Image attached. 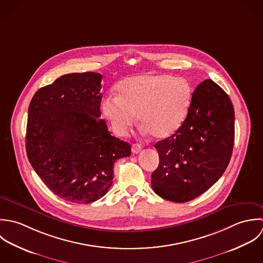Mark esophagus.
Masks as SVG:
<instances>
[{
	"mask_svg": "<svg viewBox=\"0 0 263 263\" xmlns=\"http://www.w3.org/2000/svg\"><path fill=\"white\" fill-rule=\"evenodd\" d=\"M141 149H142L141 145H139V144H137V143H134V144L132 145V153H133V154H135V155L139 154Z\"/></svg>",
	"mask_w": 263,
	"mask_h": 263,
	"instance_id": "obj_1",
	"label": "esophagus"
}]
</instances>
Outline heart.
Wrapping results in <instances>:
<instances>
[{
	"instance_id": "1",
	"label": "heart",
	"mask_w": 263,
	"mask_h": 263,
	"mask_svg": "<svg viewBox=\"0 0 263 263\" xmlns=\"http://www.w3.org/2000/svg\"><path fill=\"white\" fill-rule=\"evenodd\" d=\"M118 96H107L102 108L112 131L124 136L135 121L141 131L156 139L175 134L186 120L191 103L192 86L183 77L170 74H144L122 80Z\"/></svg>"
}]
</instances>
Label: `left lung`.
Here are the masks:
<instances>
[{
  "label": "left lung",
  "instance_id": "obj_1",
  "mask_svg": "<svg viewBox=\"0 0 263 263\" xmlns=\"http://www.w3.org/2000/svg\"><path fill=\"white\" fill-rule=\"evenodd\" d=\"M235 111L229 96L211 79L192 95L188 116L172 136L156 143L158 168L154 191L173 202L190 201L221 177L232 157Z\"/></svg>",
  "mask_w": 263,
  "mask_h": 263
}]
</instances>
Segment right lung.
<instances>
[{
  "label": "right lung",
  "mask_w": 263,
  "mask_h": 263,
  "mask_svg": "<svg viewBox=\"0 0 263 263\" xmlns=\"http://www.w3.org/2000/svg\"><path fill=\"white\" fill-rule=\"evenodd\" d=\"M102 74L72 73L40 88L28 107L26 153L62 199L91 203L112 184L114 163L131 145L111 136L101 117Z\"/></svg>",
  "instance_id": "add662e5"
}]
</instances>
